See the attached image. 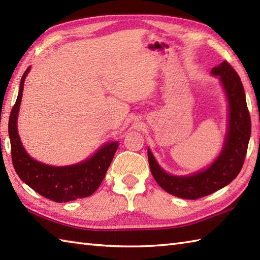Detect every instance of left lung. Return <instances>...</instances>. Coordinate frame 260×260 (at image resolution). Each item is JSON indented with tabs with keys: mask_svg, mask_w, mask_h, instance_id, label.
<instances>
[{
	"mask_svg": "<svg viewBox=\"0 0 260 260\" xmlns=\"http://www.w3.org/2000/svg\"><path fill=\"white\" fill-rule=\"evenodd\" d=\"M220 76L229 103L228 134L223 148L215 161L206 170L187 176H174L165 172L147 150L148 163L157 184L170 194L196 200L222 189L236 179L244 165L251 133V121L240 77L228 61H222L211 70Z\"/></svg>",
	"mask_w": 260,
	"mask_h": 260,
	"instance_id": "1",
	"label": "left lung"
}]
</instances>
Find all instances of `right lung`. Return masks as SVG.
Returning a JSON list of instances; mask_svg holds the SVG:
<instances>
[{
  "mask_svg": "<svg viewBox=\"0 0 260 260\" xmlns=\"http://www.w3.org/2000/svg\"><path fill=\"white\" fill-rule=\"evenodd\" d=\"M29 71L30 67L22 76L19 95L9 119L11 155L15 172L31 189L54 202H68L89 197L106 175L118 148V142L107 143L86 161L69 167H51L32 158L22 146L16 125L24 79Z\"/></svg>",
  "mask_w": 260,
  "mask_h": 260,
  "instance_id": "1",
  "label": "right lung"
}]
</instances>
